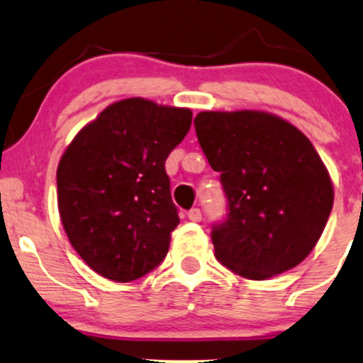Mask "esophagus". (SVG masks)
Instances as JSON below:
<instances>
[{
	"mask_svg": "<svg viewBox=\"0 0 363 363\" xmlns=\"http://www.w3.org/2000/svg\"><path fill=\"white\" fill-rule=\"evenodd\" d=\"M188 218L191 219V221H195V223H199V221H202V211H200L199 207H195V208H191V211L188 212Z\"/></svg>",
	"mask_w": 363,
	"mask_h": 363,
	"instance_id": "1",
	"label": "esophagus"
}]
</instances>
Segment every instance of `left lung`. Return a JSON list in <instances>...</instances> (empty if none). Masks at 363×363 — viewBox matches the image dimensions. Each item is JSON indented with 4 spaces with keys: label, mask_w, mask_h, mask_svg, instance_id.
Listing matches in <instances>:
<instances>
[{
    "label": "left lung",
    "mask_w": 363,
    "mask_h": 363,
    "mask_svg": "<svg viewBox=\"0 0 363 363\" xmlns=\"http://www.w3.org/2000/svg\"><path fill=\"white\" fill-rule=\"evenodd\" d=\"M195 130L228 202L226 218L212 225L216 258L255 281L298 265L334 205L330 175L309 138L259 111L200 112Z\"/></svg>",
    "instance_id": "obj_1"
}]
</instances>
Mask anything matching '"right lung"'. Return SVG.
<instances>
[{
	"label": "right lung",
	"mask_w": 363,
	"mask_h": 363,
	"mask_svg": "<svg viewBox=\"0 0 363 363\" xmlns=\"http://www.w3.org/2000/svg\"><path fill=\"white\" fill-rule=\"evenodd\" d=\"M191 119L189 108L128 98L108 105L65 151L61 221L73 250L100 276L128 283L167 256L179 214L164 161Z\"/></svg>",
	"instance_id": "add662e5"
}]
</instances>
